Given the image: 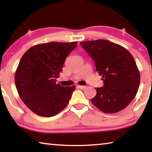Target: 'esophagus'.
Listing matches in <instances>:
<instances>
[{"label": "esophagus", "instance_id": "obj_1", "mask_svg": "<svg viewBox=\"0 0 152 152\" xmlns=\"http://www.w3.org/2000/svg\"><path fill=\"white\" fill-rule=\"evenodd\" d=\"M78 88H79L80 89H81V90H84V89H85L86 88V86H80V85H78Z\"/></svg>", "mask_w": 152, "mask_h": 152}]
</instances>
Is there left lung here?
Masks as SVG:
<instances>
[{"mask_svg":"<svg viewBox=\"0 0 152 152\" xmlns=\"http://www.w3.org/2000/svg\"><path fill=\"white\" fill-rule=\"evenodd\" d=\"M80 45L94 60L104 82L103 86L96 88L92 103L106 113L124 109L135 98L140 83L132 55L122 46L104 39L87 41Z\"/></svg>","mask_w":152,"mask_h":152,"instance_id":"left-lung-1","label":"left lung"}]
</instances>
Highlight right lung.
I'll return each instance as SVG.
<instances>
[{
	"instance_id": "add662e5",
	"label": "right lung",
	"mask_w": 152,
	"mask_h": 152,
	"mask_svg": "<svg viewBox=\"0 0 152 152\" xmlns=\"http://www.w3.org/2000/svg\"><path fill=\"white\" fill-rule=\"evenodd\" d=\"M77 42H50L29 48L20 60L15 82L25 105L36 115L55 116L67 105L76 88L56 84L66 58Z\"/></svg>"
}]
</instances>
